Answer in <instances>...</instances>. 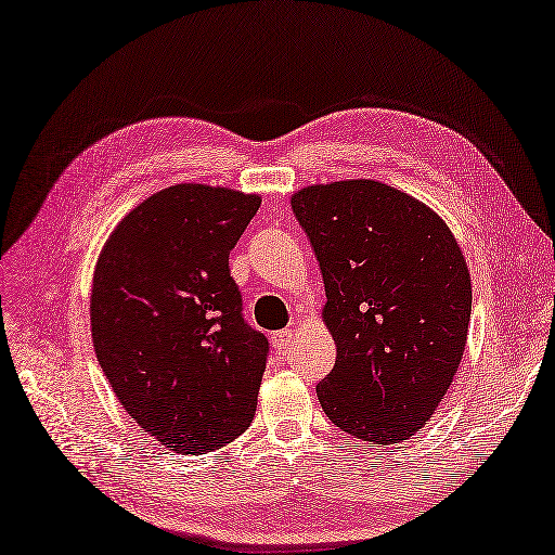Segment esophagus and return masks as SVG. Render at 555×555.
<instances>
[{
  "mask_svg": "<svg viewBox=\"0 0 555 555\" xmlns=\"http://www.w3.org/2000/svg\"><path fill=\"white\" fill-rule=\"evenodd\" d=\"M293 337H295V333L291 328L276 331V333H272V345L276 351H286L293 345Z\"/></svg>",
  "mask_w": 555,
  "mask_h": 555,
  "instance_id": "esophagus-1",
  "label": "esophagus"
}]
</instances>
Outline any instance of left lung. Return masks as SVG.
Returning <instances> with one entry per match:
<instances>
[{"label": "left lung", "mask_w": 555, "mask_h": 555, "mask_svg": "<svg viewBox=\"0 0 555 555\" xmlns=\"http://www.w3.org/2000/svg\"><path fill=\"white\" fill-rule=\"evenodd\" d=\"M291 206L325 283L337 359L317 385L345 434L387 446L429 422L457 373L472 279L448 224L375 180L300 190Z\"/></svg>", "instance_id": "8db88e82"}]
</instances>
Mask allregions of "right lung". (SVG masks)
Wrapping results in <instances>:
<instances>
[{"mask_svg": "<svg viewBox=\"0 0 555 555\" xmlns=\"http://www.w3.org/2000/svg\"><path fill=\"white\" fill-rule=\"evenodd\" d=\"M258 208L253 194L173 184L117 224L95 264L98 363L126 413L182 454L230 443L258 408L269 343L230 276Z\"/></svg>", "mask_w": 555, "mask_h": 555, "instance_id": "right-lung-1", "label": "right lung"}]
</instances>
